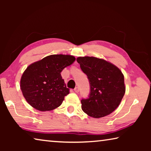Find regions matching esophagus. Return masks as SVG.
Listing matches in <instances>:
<instances>
[{
    "mask_svg": "<svg viewBox=\"0 0 151 151\" xmlns=\"http://www.w3.org/2000/svg\"><path fill=\"white\" fill-rule=\"evenodd\" d=\"M74 91H75V93H78V91H79L78 87H75V89H74Z\"/></svg>",
    "mask_w": 151,
    "mask_h": 151,
    "instance_id": "1",
    "label": "esophagus"
}]
</instances>
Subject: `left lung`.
I'll list each match as a JSON object with an SVG mask.
<instances>
[{
  "instance_id": "8db88e82",
  "label": "left lung",
  "mask_w": 151,
  "mask_h": 151,
  "mask_svg": "<svg viewBox=\"0 0 151 151\" xmlns=\"http://www.w3.org/2000/svg\"><path fill=\"white\" fill-rule=\"evenodd\" d=\"M76 61L90 85L88 98L81 100L82 109L93 118L109 115L119 106L125 93L122 72L112 64L96 57H78Z\"/></svg>"
}]
</instances>
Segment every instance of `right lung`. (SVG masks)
<instances>
[{"label": "right lung", "mask_w": 151, "mask_h": 151, "mask_svg": "<svg viewBox=\"0 0 151 151\" xmlns=\"http://www.w3.org/2000/svg\"><path fill=\"white\" fill-rule=\"evenodd\" d=\"M75 60L71 55H52L28 66L20 80V89L28 103L40 111L59 106L69 94L60 73Z\"/></svg>", "instance_id": "1"}]
</instances>
